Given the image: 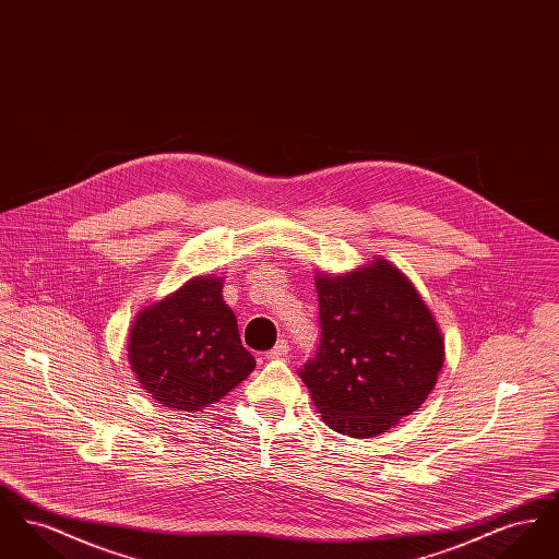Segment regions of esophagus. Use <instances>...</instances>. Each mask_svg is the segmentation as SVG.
<instances>
[{
	"label": "esophagus",
	"mask_w": 559,
	"mask_h": 559,
	"mask_svg": "<svg viewBox=\"0 0 559 559\" xmlns=\"http://www.w3.org/2000/svg\"><path fill=\"white\" fill-rule=\"evenodd\" d=\"M289 354V344H287V340H278L276 342V346L272 347L270 352H266L267 358H283V356H287Z\"/></svg>",
	"instance_id": "34e87169"
}]
</instances>
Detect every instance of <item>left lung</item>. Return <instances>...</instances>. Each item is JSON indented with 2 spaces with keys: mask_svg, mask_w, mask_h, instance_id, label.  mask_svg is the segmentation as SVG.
Returning <instances> with one entry per match:
<instances>
[{
  "mask_svg": "<svg viewBox=\"0 0 559 559\" xmlns=\"http://www.w3.org/2000/svg\"><path fill=\"white\" fill-rule=\"evenodd\" d=\"M319 347L299 377L326 426L372 438L415 413L436 385L442 335L385 260L346 276H319Z\"/></svg>",
  "mask_w": 559,
  "mask_h": 559,
  "instance_id": "obj_1",
  "label": "left lung"
}]
</instances>
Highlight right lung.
Returning <instances> with one entry per match:
<instances>
[{
	"label": "right lung",
	"mask_w": 559,
	"mask_h": 559,
	"mask_svg": "<svg viewBox=\"0 0 559 559\" xmlns=\"http://www.w3.org/2000/svg\"><path fill=\"white\" fill-rule=\"evenodd\" d=\"M128 349L142 388L160 404L188 413L226 396L255 369L215 276H197L140 312Z\"/></svg>",
	"instance_id": "obj_1"
}]
</instances>
